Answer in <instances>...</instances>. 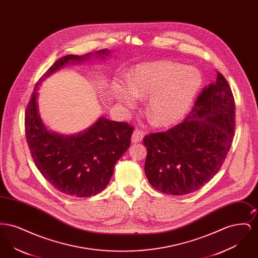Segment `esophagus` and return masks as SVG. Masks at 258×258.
Here are the masks:
<instances>
[{
	"label": "esophagus",
	"instance_id": "1",
	"mask_svg": "<svg viewBox=\"0 0 258 258\" xmlns=\"http://www.w3.org/2000/svg\"><path fill=\"white\" fill-rule=\"evenodd\" d=\"M143 132L142 131H140V130H135V132H134V134H133V137H132V142L133 143H138V142H140L141 140H142V138H143Z\"/></svg>",
	"mask_w": 258,
	"mask_h": 258
}]
</instances>
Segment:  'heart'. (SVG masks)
Listing matches in <instances>:
<instances>
[{
	"instance_id": "obj_1",
	"label": "heart",
	"mask_w": 258,
	"mask_h": 258,
	"mask_svg": "<svg viewBox=\"0 0 258 258\" xmlns=\"http://www.w3.org/2000/svg\"><path fill=\"white\" fill-rule=\"evenodd\" d=\"M202 83L191 67L170 61H155L137 67L127 79V91L115 87L120 99L128 105L135 98H148L147 114L157 125H169L184 116Z\"/></svg>"
}]
</instances>
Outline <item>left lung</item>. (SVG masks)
Returning a JSON list of instances; mask_svg holds the SVG:
<instances>
[{"mask_svg": "<svg viewBox=\"0 0 258 258\" xmlns=\"http://www.w3.org/2000/svg\"><path fill=\"white\" fill-rule=\"evenodd\" d=\"M235 101L231 88L218 72L182 123L166 132L147 135L144 171L160 192H194L218 173L235 134Z\"/></svg>", "mask_w": 258, "mask_h": 258, "instance_id": "8db88e82", "label": "left lung"}]
</instances>
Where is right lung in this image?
Returning a JSON list of instances; mask_svg holds the SVG:
<instances>
[{
	"label": "right lung",
	"mask_w": 258,
	"mask_h": 258,
	"mask_svg": "<svg viewBox=\"0 0 258 258\" xmlns=\"http://www.w3.org/2000/svg\"><path fill=\"white\" fill-rule=\"evenodd\" d=\"M110 51L95 52L105 59ZM92 56L67 55L55 61L37 82L25 112L27 143L37 169L55 188L64 195L89 197L102 191L109 183L114 166L131 145L134 126L100 117L97 123L78 135L51 133L37 110L38 85L52 73L71 61H87Z\"/></svg>",
	"instance_id": "add662e5"
}]
</instances>
